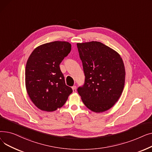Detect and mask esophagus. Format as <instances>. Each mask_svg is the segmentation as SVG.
<instances>
[{
    "label": "esophagus",
    "instance_id": "1",
    "mask_svg": "<svg viewBox=\"0 0 152 152\" xmlns=\"http://www.w3.org/2000/svg\"><path fill=\"white\" fill-rule=\"evenodd\" d=\"M72 89H73V92H76V86H73V87H72Z\"/></svg>",
    "mask_w": 152,
    "mask_h": 152
}]
</instances>
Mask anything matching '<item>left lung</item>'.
<instances>
[{
    "label": "left lung",
    "mask_w": 152,
    "mask_h": 152,
    "mask_svg": "<svg viewBox=\"0 0 152 152\" xmlns=\"http://www.w3.org/2000/svg\"><path fill=\"white\" fill-rule=\"evenodd\" d=\"M85 75L77 92L84 104L96 113L112 107L123 92L125 83L123 61L116 51L100 42L77 43Z\"/></svg>",
    "instance_id": "1"
}]
</instances>
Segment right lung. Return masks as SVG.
I'll return each instance as SVG.
<instances>
[{
  "mask_svg": "<svg viewBox=\"0 0 152 152\" xmlns=\"http://www.w3.org/2000/svg\"><path fill=\"white\" fill-rule=\"evenodd\" d=\"M71 50L69 42L54 41L36 47L30 55L25 69L26 88L40 110L53 111L61 108L73 92L60 68Z\"/></svg>",
  "mask_w": 152,
  "mask_h": 152,
  "instance_id": "1",
  "label": "right lung"
}]
</instances>
